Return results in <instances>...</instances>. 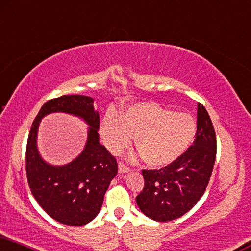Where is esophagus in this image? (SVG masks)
Returning a JSON list of instances; mask_svg holds the SVG:
<instances>
[{"label": "esophagus", "instance_id": "obj_1", "mask_svg": "<svg viewBox=\"0 0 251 251\" xmlns=\"http://www.w3.org/2000/svg\"><path fill=\"white\" fill-rule=\"evenodd\" d=\"M130 171V167L128 165H126L125 162H120L119 164V172L120 173H126Z\"/></svg>", "mask_w": 251, "mask_h": 251}]
</instances>
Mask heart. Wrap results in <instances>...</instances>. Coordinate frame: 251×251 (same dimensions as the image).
Segmentation results:
<instances>
[{
    "instance_id": "b5f03b06",
    "label": "heart",
    "mask_w": 251,
    "mask_h": 251,
    "mask_svg": "<svg viewBox=\"0 0 251 251\" xmlns=\"http://www.w3.org/2000/svg\"><path fill=\"white\" fill-rule=\"evenodd\" d=\"M196 123L189 114L174 113L152 102L129 107L123 115L105 114L100 133L110 151L120 153L137 138V149L146 164L161 167L172 164L193 142Z\"/></svg>"
}]
</instances>
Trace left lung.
<instances>
[{"label":"left lung","instance_id":"8db88e82","mask_svg":"<svg viewBox=\"0 0 251 251\" xmlns=\"http://www.w3.org/2000/svg\"><path fill=\"white\" fill-rule=\"evenodd\" d=\"M217 154L216 132L209 114L197 106V130L193 145L160 169H143L144 188L136 203L155 221H171L193 209L206 190Z\"/></svg>","mask_w":251,"mask_h":251}]
</instances>
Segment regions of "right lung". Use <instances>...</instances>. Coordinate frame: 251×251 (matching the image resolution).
I'll list each match as a JSON object with an SVG mask.
<instances>
[{
	"instance_id": "1",
	"label": "right lung",
	"mask_w": 251,
	"mask_h": 251,
	"mask_svg": "<svg viewBox=\"0 0 251 251\" xmlns=\"http://www.w3.org/2000/svg\"><path fill=\"white\" fill-rule=\"evenodd\" d=\"M54 111L80 116L91 126L82 154L70 164L54 168L40 158L36 132L40 120ZM100 118L91 97L62 96L44 103L32 123L26 145V176L35 201L58 223L83 226L99 213L110 181L118 174V161L99 143Z\"/></svg>"
}]
</instances>
